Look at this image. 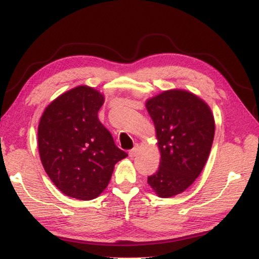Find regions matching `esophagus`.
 I'll use <instances>...</instances> for the list:
<instances>
[{"mask_svg": "<svg viewBox=\"0 0 259 259\" xmlns=\"http://www.w3.org/2000/svg\"><path fill=\"white\" fill-rule=\"evenodd\" d=\"M128 154H130V156H131V157H135V156H137V155L139 154V147H138V146H135L133 149H131V150H130Z\"/></svg>", "mask_w": 259, "mask_h": 259, "instance_id": "esophagus-1", "label": "esophagus"}]
</instances>
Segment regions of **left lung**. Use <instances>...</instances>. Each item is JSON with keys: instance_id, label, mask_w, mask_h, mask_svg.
Here are the masks:
<instances>
[{"instance_id": "1", "label": "left lung", "mask_w": 259, "mask_h": 259, "mask_svg": "<svg viewBox=\"0 0 259 259\" xmlns=\"http://www.w3.org/2000/svg\"><path fill=\"white\" fill-rule=\"evenodd\" d=\"M146 107L161 152L160 168L147 182L158 197H174L204 169L214 139V117L202 99L178 89L148 99Z\"/></svg>"}]
</instances>
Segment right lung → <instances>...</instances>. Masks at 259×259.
Segmentation results:
<instances>
[{
    "label": "right lung",
    "instance_id": "1",
    "mask_svg": "<svg viewBox=\"0 0 259 259\" xmlns=\"http://www.w3.org/2000/svg\"><path fill=\"white\" fill-rule=\"evenodd\" d=\"M104 96L79 85L46 107L38 126V148L44 169L66 196L97 198L109 184L114 164L127 156L99 121Z\"/></svg>",
    "mask_w": 259,
    "mask_h": 259
}]
</instances>
